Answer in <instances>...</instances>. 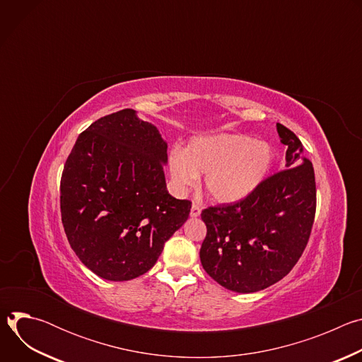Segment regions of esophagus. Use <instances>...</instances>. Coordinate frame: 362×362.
I'll return each mask as SVG.
<instances>
[{"label": "esophagus", "mask_w": 362, "mask_h": 362, "mask_svg": "<svg viewBox=\"0 0 362 362\" xmlns=\"http://www.w3.org/2000/svg\"><path fill=\"white\" fill-rule=\"evenodd\" d=\"M200 206L199 204H196V203H193L192 204V209H190V216L192 218H197V216H200Z\"/></svg>", "instance_id": "1"}]
</instances>
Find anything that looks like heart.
I'll return each instance as SVG.
<instances>
[{"label":"heart","mask_w":362,"mask_h":362,"mask_svg":"<svg viewBox=\"0 0 362 362\" xmlns=\"http://www.w3.org/2000/svg\"><path fill=\"white\" fill-rule=\"evenodd\" d=\"M274 165V148L245 134L194 137L186 148L169 153V173L179 192L194 186L204 175V192L218 203H236L252 194Z\"/></svg>","instance_id":"obj_1"}]
</instances>
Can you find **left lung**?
Masks as SVG:
<instances>
[{"label": "left lung", "mask_w": 362, "mask_h": 362, "mask_svg": "<svg viewBox=\"0 0 362 362\" xmlns=\"http://www.w3.org/2000/svg\"><path fill=\"white\" fill-rule=\"evenodd\" d=\"M286 146L285 169L240 202L202 211L208 229L200 262L219 285L239 293L265 289L286 276L311 235L317 187L313 163L293 132L276 123Z\"/></svg>", "instance_id": "left-lung-1"}]
</instances>
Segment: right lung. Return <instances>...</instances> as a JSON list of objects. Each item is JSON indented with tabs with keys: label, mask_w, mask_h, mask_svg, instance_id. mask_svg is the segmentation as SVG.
I'll return each instance as SVG.
<instances>
[{
	"label": "right lung",
	"mask_w": 362,
	"mask_h": 362,
	"mask_svg": "<svg viewBox=\"0 0 362 362\" xmlns=\"http://www.w3.org/2000/svg\"><path fill=\"white\" fill-rule=\"evenodd\" d=\"M166 162L168 143L132 109L78 136L62 175V221L71 249L100 278L146 274L187 221L192 202L169 194Z\"/></svg>",
	"instance_id": "obj_1"
}]
</instances>
